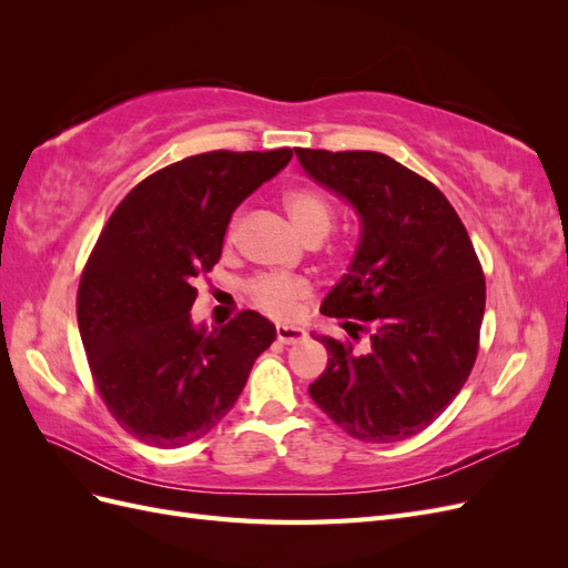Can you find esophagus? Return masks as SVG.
<instances>
[{
    "label": "esophagus",
    "mask_w": 568,
    "mask_h": 568,
    "mask_svg": "<svg viewBox=\"0 0 568 568\" xmlns=\"http://www.w3.org/2000/svg\"><path fill=\"white\" fill-rule=\"evenodd\" d=\"M305 338V332L301 329V326H277V341L280 343H286V346H291V343H298Z\"/></svg>",
    "instance_id": "esophagus-1"
}]
</instances>
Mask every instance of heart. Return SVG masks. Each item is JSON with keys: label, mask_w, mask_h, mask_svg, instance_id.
<instances>
[{"label": "heart", "mask_w": 568, "mask_h": 568, "mask_svg": "<svg viewBox=\"0 0 568 568\" xmlns=\"http://www.w3.org/2000/svg\"><path fill=\"white\" fill-rule=\"evenodd\" d=\"M284 205L294 220V225L301 236L307 234H326L332 230L334 222V205L324 192L315 186H291L284 192ZM239 215L230 220L227 239L236 232ZM246 294L251 303L272 317H288L294 313V307L311 296V284L296 274H257L246 286Z\"/></svg>", "instance_id": "1"}]
</instances>
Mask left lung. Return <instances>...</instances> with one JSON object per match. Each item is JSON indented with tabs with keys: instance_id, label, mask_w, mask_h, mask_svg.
Returning <instances> with one entry per match:
<instances>
[{
	"instance_id": "8db88e82",
	"label": "left lung",
	"mask_w": 568,
	"mask_h": 568,
	"mask_svg": "<svg viewBox=\"0 0 568 568\" xmlns=\"http://www.w3.org/2000/svg\"><path fill=\"white\" fill-rule=\"evenodd\" d=\"M305 173L359 215L348 274L320 313L343 320L369 351L317 336L329 359L311 398L365 443L415 436L469 379L486 311V277L471 239L440 189L376 151L296 149Z\"/></svg>"
}]
</instances>
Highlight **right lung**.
I'll return each instance as SVG.
<instances>
[{
	"instance_id": "add662e5",
	"label": "right lung",
	"mask_w": 568,
	"mask_h": 568,
	"mask_svg": "<svg viewBox=\"0 0 568 568\" xmlns=\"http://www.w3.org/2000/svg\"><path fill=\"white\" fill-rule=\"evenodd\" d=\"M291 156H189L136 184L101 230L78 286V326L101 400L136 440L180 448L209 434L277 336L255 311L213 329L194 326L189 311L236 205Z\"/></svg>"
}]
</instances>
